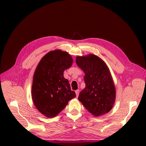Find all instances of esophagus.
<instances>
[{"label":"esophagus","instance_id":"1","mask_svg":"<svg viewBox=\"0 0 146 146\" xmlns=\"http://www.w3.org/2000/svg\"><path fill=\"white\" fill-rule=\"evenodd\" d=\"M80 90H76V91H75V93H76V97H78V95H79V94H80Z\"/></svg>","mask_w":146,"mask_h":146}]
</instances>
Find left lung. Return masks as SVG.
<instances>
[{"mask_svg":"<svg viewBox=\"0 0 146 146\" xmlns=\"http://www.w3.org/2000/svg\"><path fill=\"white\" fill-rule=\"evenodd\" d=\"M76 62L85 73L86 87L78 100L95 116L108 113L114 103L115 89L106 64L94 54L77 57Z\"/></svg>","mask_w":146,"mask_h":146,"instance_id":"1","label":"left lung"}]
</instances>
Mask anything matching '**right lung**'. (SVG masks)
<instances>
[{"label": "right lung", "instance_id": "right-lung-1", "mask_svg": "<svg viewBox=\"0 0 146 146\" xmlns=\"http://www.w3.org/2000/svg\"><path fill=\"white\" fill-rule=\"evenodd\" d=\"M72 63L67 52L56 50L46 54L37 66L33 78L32 100L37 110L46 117L57 115L76 97L68 80L64 77V72Z\"/></svg>", "mask_w": 146, "mask_h": 146}]
</instances>
